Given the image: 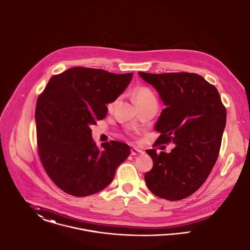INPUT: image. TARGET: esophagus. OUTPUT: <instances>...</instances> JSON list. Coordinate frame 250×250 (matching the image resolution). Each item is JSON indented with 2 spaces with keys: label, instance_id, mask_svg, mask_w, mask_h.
<instances>
[{
  "label": "esophagus",
  "instance_id": "esophagus-1",
  "mask_svg": "<svg viewBox=\"0 0 250 250\" xmlns=\"http://www.w3.org/2000/svg\"><path fill=\"white\" fill-rule=\"evenodd\" d=\"M143 153H144V151L141 150V149H139V148H137V147L131 148V155H133V156H136V155H142Z\"/></svg>",
  "mask_w": 250,
  "mask_h": 250
}]
</instances>
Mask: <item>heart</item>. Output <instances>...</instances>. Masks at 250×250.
<instances>
[{
    "label": "heart",
    "instance_id": "b5f03b06",
    "mask_svg": "<svg viewBox=\"0 0 250 250\" xmlns=\"http://www.w3.org/2000/svg\"><path fill=\"white\" fill-rule=\"evenodd\" d=\"M135 103L138 106L146 105V104H155L157 105V100L154 96L153 93L147 87H139L137 88L133 93ZM113 104H110V107Z\"/></svg>",
    "mask_w": 250,
    "mask_h": 250
}]
</instances>
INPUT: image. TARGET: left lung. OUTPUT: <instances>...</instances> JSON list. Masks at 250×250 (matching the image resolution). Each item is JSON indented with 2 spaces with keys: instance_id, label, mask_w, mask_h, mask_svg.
I'll return each mask as SVG.
<instances>
[{
  "instance_id": "left-lung-1",
  "label": "left lung",
  "mask_w": 250,
  "mask_h": 250,
  "mask_svg": "<svg viewBox=\"0 0 250 250\" xmlns=\"http://www.w3.org/2000/svg\"><path fill=\"white\" fill-rule=\"evenodd\" d=\"M138 73L165 105L154 125L161 133L156 143L175 145L169 153L146 151L153 160L152 169L145 174L146 184L162 199H185L202 187L217 161L226 107L217 88L198 74Z\"/></svg>"
}]
</instances>
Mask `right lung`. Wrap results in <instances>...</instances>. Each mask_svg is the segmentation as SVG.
<instances>
[{"mask_svg":"<svg viewBox=\"0 0 250 250\" xmlns=\"http://www.w3.org/2000/svg\"><path fill=\"white\" fill-rule=\"evenodd\" d=\"M132 73L72 67L50 78L39 96L35 122L44 170L62 191L84 197L105 188L130 154L128 145L103 143L99 149L90 125L107 114L130 83Z\"/></svg>","mask_w":250,"mask_h":250,"instance_id":"right-lung-1","label":"right lung"}]
</instances>
